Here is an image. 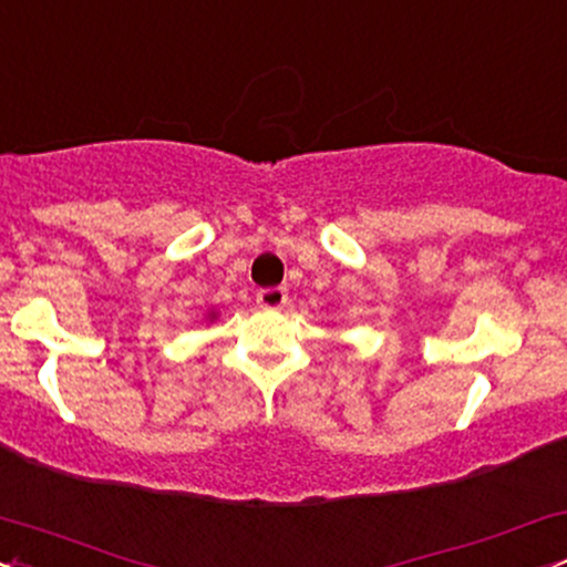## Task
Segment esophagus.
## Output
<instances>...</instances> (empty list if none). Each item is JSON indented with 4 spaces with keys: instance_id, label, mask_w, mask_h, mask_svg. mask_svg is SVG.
I'll return each instance as SVG.
<instances>
[{
    "instance_id": "34e87169",
    "label": "esophagus",
    "mask_w": 567,
    "mask_h": 567,
    "mask_svg": "<svg viewBox=\"0 0 567 567\" xmlns=\"http://www.w3.org/2000/svg\"><path fill=\"white\" fill-rule=\"evenodd\" d=\"M256 301H258V306H261V309H269V311L282 309V306L288 303V290H285V288H264V290L256 292Z\"/></svg>"
}]
</instances>
